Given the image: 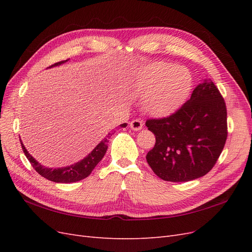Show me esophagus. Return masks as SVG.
<instances>
[{
    "instance_id": "esophagus-1",
    "label": "esophagus",
    "mask_w": 252,
    "mask_h": 252,
    "mask_svg": "<svg viewBox=\"0 0 252 252\" xmlns=\"http://www.w3.org/2000/svg\"><path fill=\"white\" fill-rule=\"evenodd\" d=\"M143 122L140 120H133L130 122V128L134 131H140L143 128Z\"/></svg>"
}]
</instances>
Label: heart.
<instances>
[{
    "label": "heart",
    "mask_w": 252,
    "mask_h": 252,
    "mask_svg": "<svg viewBox=\"0 0 252 252\" xmlns=\"http://www.w3.org/2000/svg\"><path fill=\"white\" fill-rule=\"evenodd\" d=\"M192 86V75L186 67L173 63H154L136 75L132 88L143 94V106L148 113L164 117L184 103Z\"/></svg>",
    "instance_id": "b5f03b06"
}]
</instances>
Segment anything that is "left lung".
<instances>
[{
	"label": "left lung",
	"mask_w": 252,
	"mask_h": 252,
	"mask_svg": "<svg viewBox=\"0 0 252 252\" xmlns=\"http://www.w3.org/2000/svg\"><path fill=\"white\" fill-rule=\"evenodd\" d=\"M156 144L146 156L158 178L188 182L208 173L227 139L224 98L210 79L193 89L189 100L169 118L148 120Z\"/></svg>",
	"instance_id": "obj_1"
}]
</instances>
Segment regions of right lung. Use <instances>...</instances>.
<instances>
[{
    "mask_svg": "<svg viewBox=\"0 0 252 252\" xmlns=\"http://www.w3.org/2000/svg\"><path fill=\"white\" fill-rule=\"evenodd\" d=\"M68 60L56 63L55 65H51L49 68L62 65L64 63H66ZM126 126H127L126 123L120 125V127H123V128H125ZM111 135H112L111 132H108V134L106 135L105 138L96 145V146L94 148V150L91 151L90 154H88L83 159H81V161L74 163L72 165H69V166L59 167V168H49V167H45V166L41 165L27 151L26 147L24 146V144H23L22 141H21V145H22L23 151H24V154H25L26 158H28L30 164L32 165L35 171L39 174H41L43 178L47 179L51 182H56V183H74V182H78V181H81L83 179L87 178L88 175L91 173V171L94 169V167L98 164V162H100L101 159L104 158L106 151H107L108 142H109V139Z\"/></svg>",
    "mask_w": 252,
    "mask_h": 252,
    "instance_id": "obj_1",
    "label": "right lung"
}]
</instances>
